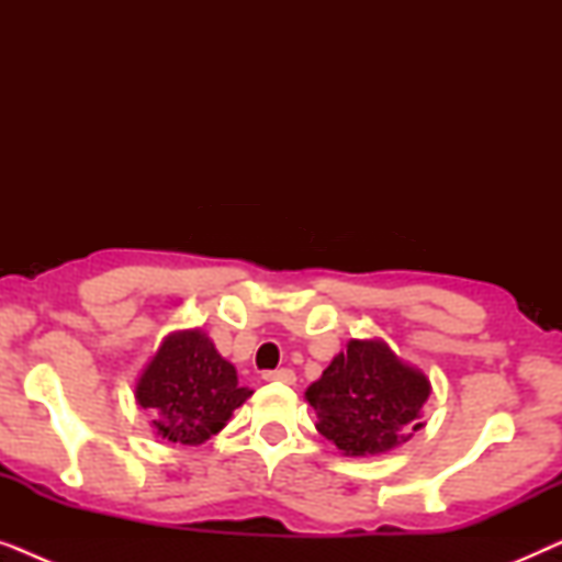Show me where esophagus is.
<instances>
[{
	"label": "esophagus",
	"instance_id": "obj_1",
	"mask_svg": "<svg viewBox=\"0 0 562 562\" xmlns=\"http://www.w3.org/2000/svg\"><path fill=\"white\" fill-rule=\"evenodd\" d=\"M263 381H271V383H286V386H291V383L296 381V375L291 368H279V371H266L263 373Z\"/></svg>",
	"mask_w": 562,
	"mask_h": 562
}]
</instances>
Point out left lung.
Instances as JSON below:
<instances>
[{"instance_id": "8db88e82", "label": "left lung", "mask_w": 562, "mask_h": 562, "mask_svg": "<svg viewBox=\"0 0 562 562\" xmlns=\"http://www.w3.org/2000/svg\"><path fill=\"white\" fill-rule=\"evenodd\" d=\"M429 391L427 373L398 358L389 342L352 337L304 398L317 412L322 437L342 456L368 458L398 448L425 427L422 406Z\"/></svg>"}]
</instances>
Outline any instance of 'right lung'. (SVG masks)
Wrapping results in <instances>:
<instances>
[{
    "instance_id": "1",
    "label": "right lung",
    "mask_w": 562,
    "mask_h": 562,
    "mask_svg": "<svg viewBox=\"0 0 562 562\" xmlns=\"http://www.w3.org/2000/svg\"><path fill=\"white\" fill-rule=\"evenodd\" d=\"M248 396L252 391L237 383L235 366L202 327L166 335L135 381V402L150 412L153 432L189 448L217 435Z\"/></svg>"
}]
</instances>
